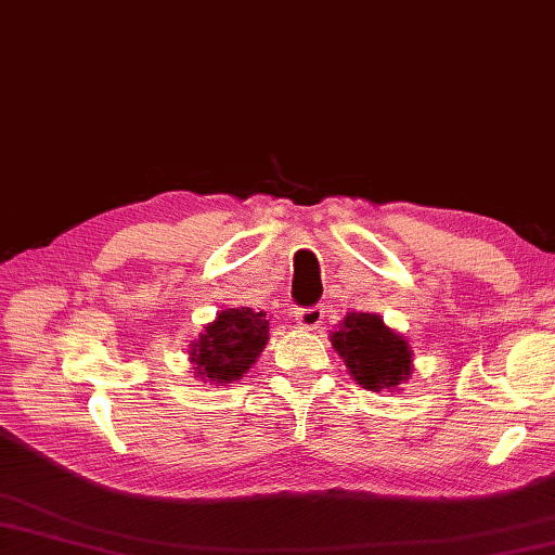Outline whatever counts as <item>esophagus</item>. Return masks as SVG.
I'll return each mask as SVG.
<instances>
[{"label": "esophagus", "mask_w": 555, "mask_h": 555, "mask_svg": "<svg viewBox=\"0 0 555 555\" xmlns=\"http://www.w3.org/2000/svg\"><path fill=\"white\" fill-rule=\"evenodd\" d=\"M324 320V308L322 305H314V308H305L296 312V324L305 332H314V328L322 326Z\"/></svg>", "instance_id": "esophagus-1"}]
</instances>
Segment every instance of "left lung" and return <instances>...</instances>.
I'll list each match as a JSON object with an SVG mask.
<instances>
[{
    "instance_id": "obj_1",
    "label": "left lung",
    "mask_w": 555,
    "mask_h": 555,
    "mask_svg": "<svg viewBox=\"0 0 555 555\" xmlns=\"http://www.w3.org/2000/svg\"><path fill=\"white\" fill-rule=\"evenodd\" d=\"M332 346L352 379L374 393H400L415 370L408 338L376 312H348L332 332Z\"/></svg>"
}]
</instances>
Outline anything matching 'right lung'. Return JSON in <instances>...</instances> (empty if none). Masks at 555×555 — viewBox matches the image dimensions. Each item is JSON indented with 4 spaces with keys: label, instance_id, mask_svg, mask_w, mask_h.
I'll use <instances>...</instances> for the list:
<instances>
[{
    "label": "right lung",
    "instance_id": "right-lung-1",
    "mask_svg": "<svg viewBox=\"0 0 555 555\" xmlns=\"http://www.w3.org/2000/svg\"><path fill=\"white\" fill-rule=\"evenodd\" d=\"M269 340L267 312L250 308L221 310L215 322L203 326V334L188 346V360L197 382L229 386L241 379L257 362Z\"/></svg>",
    "mask_w": 555,
    "mask_h": 555
}]
</instances>
